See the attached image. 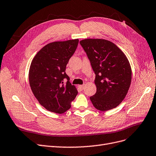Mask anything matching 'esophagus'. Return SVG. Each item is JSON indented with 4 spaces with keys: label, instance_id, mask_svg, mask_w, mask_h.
<instances>
[{
    "label": "esophagus",
    "instance_id": "obj_1",
    "mask_svg": "<svg viewBox=\"0 0 156 156\" xmlns=\"http://www.w3.org/2000/svg\"><path fill=\"white\" fill-rule=\"evenodd\" d=\"M78 88L81 90H82L83 89H84V85H79L78 86Z\"/></svg>",
    "mask_w": 156,
    "mask_h": 156
}]
</instances>
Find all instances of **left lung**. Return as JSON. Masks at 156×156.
<instances>
[{
    "instance_id": "8db88e82",
    "label": "left lung",
    "mask_w": 156,
    "mask_h": 156,
    "mask_svg": "<svg viewBox=\"0 0 156 156\" xmlns=\"http://www.w3.org/2000/svg\"><path fill=\"white\" fill-rule=\"evenodd\" d=\"M96 74V93L90 100L94 107L107 111L118 106L129 89L132 70L127 58L116 45L104 39L80 42Z\"/></svg>"
}]
</instances>
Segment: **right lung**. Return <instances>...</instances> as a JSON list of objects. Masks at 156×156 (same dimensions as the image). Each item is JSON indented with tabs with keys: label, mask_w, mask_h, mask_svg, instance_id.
<instances>
[{
	"label": "right lung",
	"mask_w": 156,
	"mask_h": 156,
	"mask_svg": "<svg viewBox=\"0 0 156 156\" xmlns=\"http://www.w3.org/2000/svg\"><path fill=\"white\" fill-rule=\"evenodd\" d=\"M78 42V39H74L49 43L38 52L31 62L29 71L31 90L40 104L50 112H66L78 94L76 87L69 82L66 69Z\"/></svg>",
	"instance_id": "add662e5"
}]
</instances>
